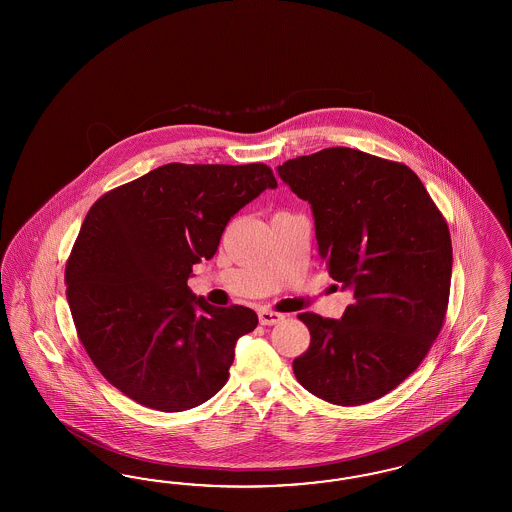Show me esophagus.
Returning <instances> with one entry per match:
<instances>
[{
  "label": "esophagus",
  "mask_w": 512,
  "mask_h": 512,
  "mask_svg": "<svg viewBox=\"0 0 512 512\" xmlns=\"http://www.w3.org/2000/svg\"><path fill=\"white\" fill-rule=\"evenodd\" d=\"M283 319H285V315L278 313V311L259 310V321H261V325H278L279 321H283Z\"/></svg>",
  "instance_id": "1"
}]
</instances>
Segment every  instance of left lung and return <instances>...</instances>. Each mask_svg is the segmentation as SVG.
<instances>
[{"label": "left lung", "mask_w": 512, "mask_h": 512, "mask_svg": "<svg viewBox=\"0 0 512 512\" xmlns=\"http://www.w3.org/2000/svg\"><path fill=\"white\" fill-rule=\"evenodd\" d=\"M278 172L310 202L330 278L353 293L341 319L298 315L311 341L293 362L296 379L325 402H373L419 368L443 326L447 221L409 167L360 150L325 148Z\"/></svg>", "instance_id": "obj_1"}]
</instances>
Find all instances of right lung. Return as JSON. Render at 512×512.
<instances>
[{"label": "right lung", "mask_w": 512, "mask_h": 512, "mask_svg": "<svg viewBox=\"0 0 512 512\" xmlns=\"http://www.w3.org/2000/svg\"><path fill=\"white\" fill-rule=\"evenodd\" d=\"M278 182L270 167L169 163L95 201L65 266L78 338L110 385L178 413L229 379L234 345L259 319L187 287L229 219Z\"/></svg>", "instance_id": "right-lung-1"}]
</instances>
